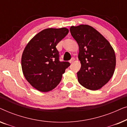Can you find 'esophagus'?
Instances as JSON below:
<instances>
[{
	"label": "esophagus",
	"instance_id": "34e87169",
	"mask_svg": "<svg viewBox=\"0 0 127 127\" xmlns=\"http://www.w3.org/2000/svg\"><path fill=\"white\" fill-rule=\"evenodd\" d=\"M74 60H75V58H73H73L71 59V60H70V61H69V62H70V64H72L73 62L74 61Z\"/></svg>",
	"mask_w": 127,
	"mask_h": 127
}]
</instances>
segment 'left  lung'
I'll return each mask as SVG.
<instances>
[{
    "label": "left lung",
    "instance_id": "obj_1",
    "mask_svg": "<svg viewBox=\"0 0 127 127\" xmlns=\"http://www.w3.org/2000/svg\"><path fill=\"white\" fill-rule=\"evenodd\" d=\"M71 34L79 47L78 58L81 68L78 81L90 90H98L113 75L116 55L110 43L93 27L88 25L72 26Z\"/></svg>",
    "mask_w": 127,
    "mask_h": 127
}]
</instances>
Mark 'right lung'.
Segmentation results:
<instances>
[{
  "mask_svg": "<svg viewBox=\"0 0 127 127\" xmlns=\"http://www.w3.org/2000/svg\"><path fill=\"white\" fill-rule=\"evenodd\" d=\"M68 29L47 28L36 34L26 46L21 58L24 77L41 92L55 88L62 79L68 62H60L56 46L67 35Z\"/></svg>",
  "mask_w": 127,
  "mask_h": 127,
  "instance_id": "obj_1",
  "label": "right lung"
}]
</instances>
